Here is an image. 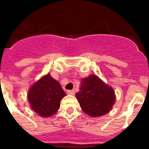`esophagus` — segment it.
I'll return each mask as SVG.
<instances>
[{"label": "esophagus", "mask_w": 149, "mask_h": 149, "mask_svg": "<svg viewBox=\"0 0 149 149\" xmlns=\"http://www.w3.org/2000/svg\"><path fill=\"white\" fill-rule=\"evenodd\" d=\"M67 93L69 95H74V90L72 89V90H68L67 91Z\"/></svg>", "instance_id": "34e87169"}]
</instances>
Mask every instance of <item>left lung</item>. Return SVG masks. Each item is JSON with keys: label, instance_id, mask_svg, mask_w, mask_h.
Instances as JSON below:
<instances>
[{"label": "left lung", "instance_id": "1", "mask_svg": "<svg viewBox=\"0 0 149 149\" xmlns=\"http://www.w3.org/2000/svg\"><path fill=\"white\" fill-rule=\"evenodd\" d=\"M81 109L93 117L107 113L115 103V93L96 75L84 78L80 91L76 93Z\"/></svg>", "mask_w": 149, "mask_h": 149}]
</instances>
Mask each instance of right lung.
I'll return each instance as SVG.
<instances>
[{
    "instance_id": "1",
    "label": "right lung",
    "mask_w": 149,
    "mask_h": 149,
    "mask_svg": "<svg viewBox=\"0 0 149 149\" xmlns=\"http://www.w3.org/2000/svg\"><path fill=\"white\" fill-rule=\"evenodd\" d=\"M65 95L60 83L48 74L30 87L27 97L35 113L40 116L48 117L59 110L60 101Z\"/></svg>"
}]
</instances>
